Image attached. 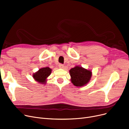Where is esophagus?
Returning a JSON list of instances; mask_svg holds the SVG:
<instances>
[{"label":"esophagus","mask_w":129,"mask_h":129,"mask_svg":"<svg viewBox=\"0 0 129 129\" xmlns=\"http://www.w3.org/2000/svg\"><path fill=\"white\" fill-rule=\"evenodd\" d=\"M58 67H59V68L60 69H63L64 66V65L62 64H59Z\"/></svg>","instance_id":"1"}]
</instances>
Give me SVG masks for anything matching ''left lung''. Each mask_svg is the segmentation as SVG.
I'll return each mask as SVG.
<instances>
[{
	"instance_id": "1",
	"label": "left lung",
	"mask_w": 129,
	"mask_h": 129,
	"mask_svg": "<svg viewBox=\"0 0 129 129\" xmlns=\"http://www.w3.org/2000/svg\"><path fill=\"white\" fill-rule=\"evenodd\" d=\"M71 82L76 86H84L90 80L92 72L80 66H75L70 70Z\"/></svg>"
}]
</instances>
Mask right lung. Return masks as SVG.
<instances>
[{"mask_svg": "<svg viewBox=\"0 0 129 129\" xmlns=\"http://www.w3.org/2000/svg\"><path fill=\"white\" fill-rule=\"evenodd\" d=\"M52 70L48 68H44L39 70L33 74V77L38 83L45 84L46 78L51 74Z\"/></svg>", "mask_w": 129, "mask_h": 129, "instance_id": "1", "label": "right lung"}]
</instances>
